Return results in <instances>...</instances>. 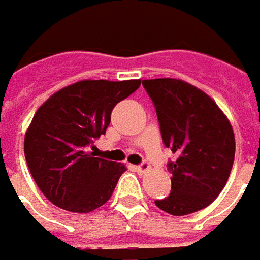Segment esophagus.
<instances>
[{
    "mask_svg": "<svg viewBox=\"0 0 260 260\" xmlns=\"http://www.w3.org/2000/svg\"><path fill=\"white\" fill-rule=\"evenodd\" d=\"M149 168H150V165H149V162H146V160L135 167V170H137L138 173H141V174H143V173H146V171H149Z\"/></svg>",
    "mask_w": 260,
    "mask_h": 260,
    "instance_id": "1",
    "label": "esophagus"
}]
</instances>
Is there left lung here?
Here are the masks:
<instances>
[{
    "mask_svg": "<svg viewBox=\"0 0 260 260\" xmlns=\"http://www.w3.org/2000/svg\"><path fill=\"white\" fill-rule=\"evenodd\" d=\"M165 147L177 153L167 167L171 193L154 204L173 216L208 207L224 187L235 156L234 131L223 111L198 87L177 79L143 80Z\"/></svg>",
    "mask_w": 260,
    "mask_h": 260,
    "instance_id": "obj_1",
    "label": "left lung"
}]
</instances>
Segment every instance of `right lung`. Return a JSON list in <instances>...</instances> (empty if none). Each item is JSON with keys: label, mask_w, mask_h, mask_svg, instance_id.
<instances>
[{"label": "right lung", "mask_w": 260, "mask_h": 260, "mask_svg": "<svg viewBox=\"0 0 260 260\" xmlns=\"http://www.w3.org/2000/svg\"><path fill=\"white\" fill-rule=\"evenodd\" d=\"M141 80H82L53 93L25 135V159L44 197L62 210L89 213L104 205L126 171L95 157L89 146L106 134L111 111Z\"/></svg>", "instance_id": "1"}]
</instances>
